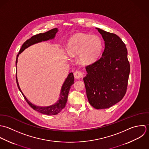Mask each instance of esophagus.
<instances>
[{"mask_svg":"<svg viewBox=\"0 0 149 149\" xmlns=\"http://www.w3.org/2000/svg\"><path fill=\"white\" fill-rule=\"evenodd\" d=\"M74 77L76 79H80L84 77V73L81 71H76L74 74Z\"/></svg>","mask_w":149,"mask_h":149,"instance_id":"obj_1","label":"esophagus"}]
</instances>
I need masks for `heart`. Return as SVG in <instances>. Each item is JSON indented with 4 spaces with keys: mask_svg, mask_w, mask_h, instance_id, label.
<instances>
[{
    "mask_svg": "<svg viewBox=\"0 0 149 149\" xmlns=\"http://www.w3.org/2000/svg\"><path fill=\"white\" fill-rule=\"evenodd\" d=\"M102 42L97 36L79 34L70 39L67 45V52L71 56L79 55L84 64L94 63L101 54Z\"/></svg>",
    "mask_w": 149,
    "mask_h": 149,
    "instance_id": "heart-1",
    "label": "heart"
}]
</instances>
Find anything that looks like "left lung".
I'll use <instances>...</instances> for the list:
<instances>
[{"label": "left lung", "mask_w": 149, "mask_h": 149, "mask_svg": "<svg viewBox=\"0 0 149 149\" xmlns=\"http://www.w3.org/2000/svg\"><path fill=\"white\" fill-rule=\"evenodd\" d=\"M96 29L105 41V48L100 59L86 66L84 81L90 104L102 109L110 108L124 97L130 65L126 46L119 36Z\"/></svg>", "instance_id": "obj_1"}]
</instances>
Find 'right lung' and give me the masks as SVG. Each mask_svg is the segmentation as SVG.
Listing matches in <instances>:
<instances>
[{
	"mask_svg": "<svg viewBox=\"0 0 149 149\" xmlns=\"http://www.w3.org/2000/svg\"><path fill=\"white\" fill-rule=\"evenodd\" d=\"M58 31V28H54L51 30H49L45 33H40L36 35H34L32 36L29 40H26L22 45L21 49L19 51L18 54L17 56V59H16V67H17V64L18 62V58L21 53H22L25 49L28 48L31 45L42 42V41H48L49 40H52L55 38L56 34ZM16 81H17V84L18 88L19 90V91L21 92L22 94L24 97V98L28 102V104L30 105V107L35 111L42 113L45 115H55L59 113L65 107V104L67 101V98H68V94L69 93L70 89L71 88V86L72 85L74 84V77L72 72L70 73L67 78L65 79V81L64 82L61 89L60 90V97L59 100L58 101L50 106L48 107H39V106H36L34 104H33L31 102H30L27 98L25 97V95L24 94L22 93V90L20 89L18 79H17V76L16 74Z\"/></svg>",
	"mask_w": 149,
	"mask_h": 149,
	"instance_id": "add662e5",
	"label": "right lung"
}]
</instances>
